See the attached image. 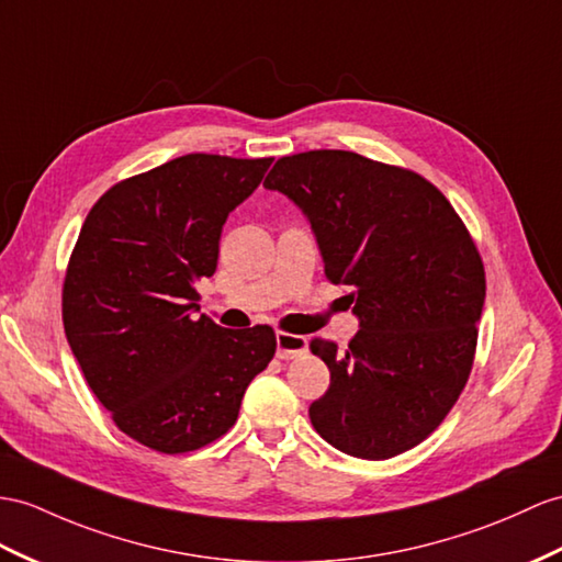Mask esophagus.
I'll use <instances>...</instances> for the list:
<instances>
[{
    "label": "esophagus",
    "instance_id": "34e87169",
    "mask_svg": "<svg viewBox=\"0 0 562 562\" xmlns=\"http://www.w3.org/2000/svg\"><path fill=\"white\" fill-rule=\"evenodd\" d=\"M307 352V338L289 334V331H279L277 334V358L279 360H295L303 358Z\"/></svg>",
    "mask_w": 562,
    "mask_h": 562
}]
</instances>
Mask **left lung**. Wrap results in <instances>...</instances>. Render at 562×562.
<instances>
[{"mask_svg":"<svg viewBox=\"0 0 562 562\" xmlns=\"http://www.w3.org/2000/svg\"><path fill=\"white\" fill-rule=\"evenodd\" d=\"M310 218L360 331L346 350L312 338L331 384L310 405L324 441L362 460L422 443L468 384L484 262L468 226L427 178L346 149L281 157L265 178Z\"/></svg>","mask_w":562,"mask_h":562,"instance_id":"1","label":"left lung"}]
</instances>
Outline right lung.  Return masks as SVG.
Here are the masks:
<instances>
[{
	"label": "right lung",
	"instance_id": "1",
	"mask_svg": "<svg viewBox=\"0 0 562 562\" xmlns=\"http://www.w3.org/2000/svg\"><path fill=\"white\" fill-rule=\"evenodd\" d=\"M269 164L195 153L123 178L92 204L68 257V346L116 427L157 453L222 439L277 352L267 324L193 317L195 283L216 271L226 216Z\"/></svg>",
	"mask_w": 562,
	"mask_h": 562
}]
</instances>
